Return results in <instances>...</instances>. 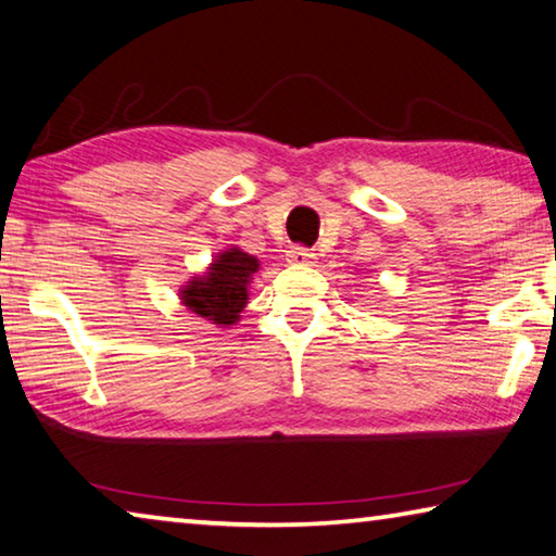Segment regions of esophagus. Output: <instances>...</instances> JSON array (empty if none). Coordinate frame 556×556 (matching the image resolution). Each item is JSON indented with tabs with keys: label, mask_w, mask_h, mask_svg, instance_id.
<instances>
[{
	"label": "esophagus",
	"mask_w": 556,
	"mask_h": 556,
	"mask_svg": "<svg viewBox=\"0 0 556 556\" xmlns=\"http://www.w3.org/2000/svg\"><path fill=\"white\" fill-rule=\"evenodd\" d=\"M288 261L293 263V266H315L317 263V256L309 249H303V247H293L288 251Z\"/></svg>",
	"instance_id": "esophagus-1"
}]
</instances>
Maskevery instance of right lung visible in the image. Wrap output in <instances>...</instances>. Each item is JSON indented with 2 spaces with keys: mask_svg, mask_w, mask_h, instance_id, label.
Masks as SVG:
<instances>
[{
  "mask_svg": "<svg viewBox=\"0 0 556 556\" xmlns=\"http://www.w3.org/2000/svg\"><path fill=\"white\" fill-rule=\"evenodd\" d=\"M258 266V258L239 247L219 251L202 276H192L180 288L182 307L217 327L237 325L249 303V286Z\"/></svg>",
  "mask_w": 556,
  "mask_h": 556,
  "instance_id": "add662e5",
  "label": "right lung"
}]
</instances>
